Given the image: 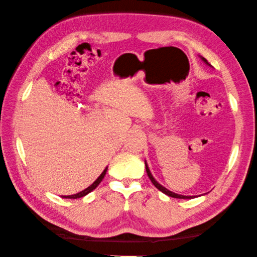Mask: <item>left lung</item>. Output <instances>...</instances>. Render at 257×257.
I'll return each instance as SVG.
<instances>
[{"mask_svg": "<svg viewBox=\"0 0 257 257\" xmlns=\"http://www.w3.org/2000/svg\"><path fill=\"white\" fill-rule=\"evenodd\" d=\"M201 60H203L204 62H206V64L207 65H209L208 62H207V60H206L205 58H201ZM211 66V65H209ZM146 171H147V174H148V176H149V179H150V181L151 182H153V184L155 187H156L158 190H161L162 192H164L165 193V195H167V196H170V197H173V198H179V199H191V198H195L196 196H183V195H178V193H175V192H172V191H170L168 190V189H166L165 187H163L162 184H159L156 180H155V178L153 176V174L150 173V170H149V167H148V165H147V163H146Z\"/></svg>", "mask_w": 257, "mask_h": 257, "instance_id": "1", "label": "left lung"}]
</instances>
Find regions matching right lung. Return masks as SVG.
Instances as JSON below:
<instances>
[{
  "label": "right lung",
  "instance_id": "right-lung-1",
  "mask_svg": "<svg viewBox=\"0 0 257 257\" xmlns=\"http://www.w3.org/2000/svg\"><path fill=\"white\" fill-rule=\"evenodd\" d=\"M107 168L108 167H106L104 168V171L102 172V173L100 174V176L98 179H96L93 183L91 184L90 187H87L86 189H84L83 191H81V192H78V193H76V195H70V196H62V198H70V199H77V198H81V197H84V196H86L87 193H90L91 191H93L94 189L99 186L100 184V182L101 181H102V179L104 178V175H106V172H107Z\"/></svg>",
  "mask_w": 257,
  "mask_h": 257
}]
</instances>
